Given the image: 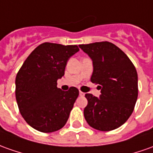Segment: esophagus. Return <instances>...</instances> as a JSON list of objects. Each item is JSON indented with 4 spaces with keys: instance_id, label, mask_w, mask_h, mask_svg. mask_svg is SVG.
<instances>
[{
    "instance_id": "esophagus-1",
    "label": "esophagus",
    "mask_w": 153,
    "mask_h": 153,
    "mask_svg": "<svg viewBox=\"0 0 153 153\" xmlns=\"http://www.w3.org/2000/svg\"><path fill=\"white\" fill-rule=\"evenodd\" d=\"M79 94H80V96H84V95H85V93H84V92H82V91H79Z\"/></svg>"
}]
</instances>
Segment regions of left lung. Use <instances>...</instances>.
Segmentation results:
<instances>
[{"label":"left lung","instance_id":"obj_1","mask_svg":"<svg viewBox=\"0 0 153 153\" xmlns=\"http://www.w3.org/2000/svg\"><path fill=\"white\" fill-rule=\"evenodd\" d=\"M93 63L91 82L98 84L100 97L85 95L88 101L84 117L91 127L111 131L126 123L134 110L138 96L137 72L119 47L109 42L79 45Z\"/></svg>","mask_w":153,"mask_h":153}]
</instances>
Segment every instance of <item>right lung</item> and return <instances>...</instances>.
I'll return each mask as SVG.
<instances>
[{
	"instance_id": "right-lung-1",
	"label": "right lung",
	"mask_w": 153,
	"mask_h": 153,
	"mask_svg": "<svg viewBox=\"0 0 153 153\" xmlns=\"http://www.w3.org/2000/svg\"><path fill=\"white\" fill-rule=\"evenodd\" d=\"M76 45L44 42L30 53L16 74V99L22 117L34 129L48 133L62 128L79 95L76 87L64 91L57 80L65 74Z\"/></svg>"
}]
</instances>
